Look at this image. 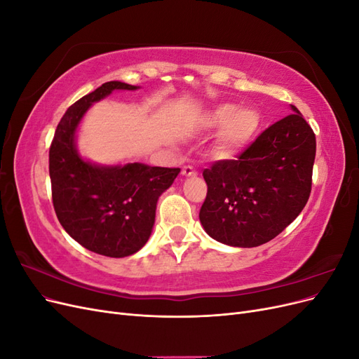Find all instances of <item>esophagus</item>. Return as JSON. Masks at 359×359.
Wrapping results in <instances>:
<instances>
[{
    "instance_id": "obj_1",
    "label": "esophagus",
    "mask_w": 359,
    "mask_h": 359,
    "mask_svg": "<svg viewBox=\"0 0 359 359\" xmlns=\"http://www.w3.org/2000/svg\"><path fill=\"white\" fill-rule=\"evenodd\" d=\"M181 173H182V177H196L198 175V172L194 170L191 166H184Z\"/></svg>"
}]
</instances>
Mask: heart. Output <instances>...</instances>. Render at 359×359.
I'll return each mask as SVG.
<instances>
[{"label": "heart", "mask_w": 359, "mask_h": 359, "mask_svg": "<svg viewBox=\"0 0 359 359\" xmlns=\"http://www.w3.org/2000/svg\"><path fill=\"white\" fill-rule=\"evenodd\" d=\"M202 126L208 130L220 128L212 148L214 156L220 160H232L255 140L260 128V115L253 107L223 103L205 114Z\"/></svg>", "instance_id": "obj_1"}]
</instances>
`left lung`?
Here are the masks:
<instances>
[{"mask_svg":"<svg viewBox=\"0 0 359 359\" xmlns=\"http://www.w3.org/2000/svg\"><path fill=\"white\" fill-rule=\"evenodd\" d=\"M236 160L203 170L208 191L199 219L215 241L257 247L297 219L311 191L316 136L295 106Z\"/></svg>","mask_w":359,"mask_h":359,"instance_id":"left-lung-1","label":"left lung"}]
</instances>
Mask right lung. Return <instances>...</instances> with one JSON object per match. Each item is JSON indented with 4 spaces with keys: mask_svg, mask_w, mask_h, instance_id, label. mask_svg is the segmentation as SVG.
<instances>
[{
    "mask_svg": "<svg viewBox=\"0 0 359 359\" xmlns=\"http://www.w3.org/2000/svg\"><path fill=\"white\" fill-rule=\"evenodd\" d=\"M137 88L111 81L83 95L62 115L49 149L52 202L61 226L82 247L109 257L135 255L147 244L160 194L180 173V168L144 163L100 166L78 153L76 130L88 107L115 90Z\"/></svg>",
    "mask_w": 359,
    "mask_h": 359,
    "instance_id": "add662e5",
    "label": "right lung"
}]
</instances>
